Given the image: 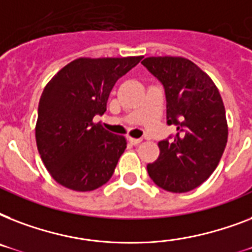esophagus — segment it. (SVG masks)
<instances>
[{
  "mask_svg": "<svg viewBox=\"0 0 252 252\" xmlns=\"http://www.w3.org/2000/svg\"><path fill=\"white\" fill-rule=\"evenodd\" d=\"M129 142H130V144H133V145H138V144H141V142H142V138L129 137Z\"/></svg>",
  "mask_w": 252,
  "mask_h": 252,
  "instance_id": "esophagus-1",
  "label": "esophagus"
}]
</instances>
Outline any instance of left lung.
<instances>
[{"mask_svg": "<svg viewBox=\"0 0 252 252\" xmlns=\"http://www.w3.org/2000/svg\"><path fill=\"white\" fill-rule=\"evenodd\" d=\"M161 85L166 96L167 126L176 133L158 142L159 157L148 165L158 187L188 192L212 175L227 142L225 107L216 85L183 57H148L141 63Z\"/></svg>", "mask_w": 252, "mask_h": 252, "instance_id": "obj_1", "label": "left lung"}]
</instances>
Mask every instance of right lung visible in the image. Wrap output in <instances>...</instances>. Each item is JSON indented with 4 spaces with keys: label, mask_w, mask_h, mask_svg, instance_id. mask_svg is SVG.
<instances>
[{
    "label": "right lung",
    "mask_w": 252,
    "mask_h": 252,
    "mask_svg": "<svg viewBox=\"0 0 252 252\" xmlns=\"http://www.w3.org/2000/svg\"><path fill=\"white\" fill-rule=\"evenodd\" d=\"M141 59H77L45 86L35 136L41 159L57 183L85 192L111 179L126 141L93 119L104 114L116 81Z\"/></svg>",
    "instance_id": "obj_1"
}]
</instances>
